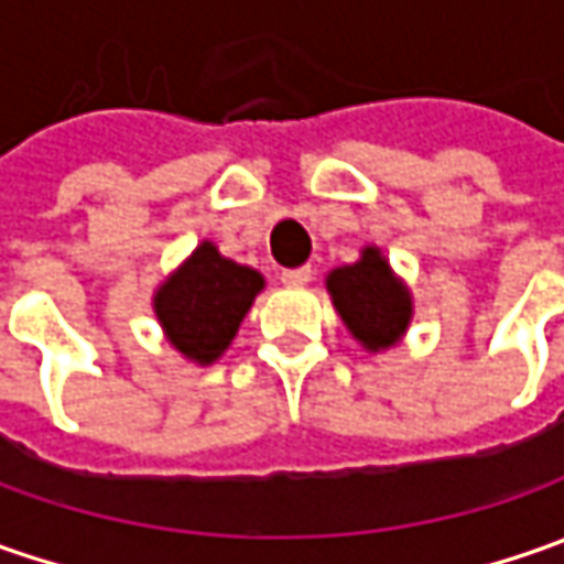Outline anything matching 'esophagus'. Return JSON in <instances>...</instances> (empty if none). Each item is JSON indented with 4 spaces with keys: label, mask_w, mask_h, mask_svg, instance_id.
Returning a JSON list of instances; mask_svg holds the SVG:
<instances>
[{
    "label": "esophagus",
    "mask_w": 564,
    "mask_h": 564,
    "mask_svg": "<svg viewBox=\"0 0 564 564\" xmlns=\"http://www.w3.org/2000/svg\"><path fill=\"white\" fill-rule=\"evenodd\" d=\"M282 285H289V289H301V285H307L311 279H314V270L311 267H297V270H282Z\"/></svg>",
    "instance_id": "34e87169"
}]
</instances>
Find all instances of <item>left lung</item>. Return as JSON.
I'll list each match as a JSON object with an SVG mask.
<instances>
[{
	"label": "left lung",
	"mask_w": 564,
	"mask_h": 564,
	"mask_svg": "<svg viewBox=\"0 0 564 564\" xmlns=\"http://www.w3.org/2000/svg\"><path fill=\"white\" fill-rule=\"evenodd\" d=\"M326 285L341 319L370 351L389 348L408 329L411 319L408 289L392 275L377 248L364 250L355 267L329 272Z\"/></svg>",
	"instance_id": "8db88e82"
}]
</instances>
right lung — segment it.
I'll use <instances>...</instances> for the list:
<instances>
[{
	"label": "right lung",
	"mask_w": 564,
	"mask_h": 564,
	"mask_svg": "<svg viewBox=\"0 0 564 564\" xmlns=\"http://www.w3.org/2000/svg\"><path fill=\"white\" fill-rule=\"evenodd\" d=\"M260 289V272L219 257V250L204 241L156 292L153 307L169 341L185 358L209 364L226 351Z\"/></svg>",
	"instance_id": "1"
}]
</instances>
